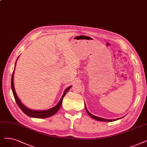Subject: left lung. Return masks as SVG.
Segmentation results:
<instances>
[{
    "label": "left lung",
    "mask_w": 147,
    "mask_h": 147,
    "mask_svg": "<svg viewBox=\"0 0 147 147\" xmlns=\"http://www.w3.org/2000/svg\"><path fill=\"white\" fill-rule=\"evenodd\" d=\"M84 105H85V108H86V110L87 111V113H88V115H89L91 118H92L93 119H95V120H97V121H104V122H112V121H116L118 119H119L120 118H118V119H104V118H100V117H98V116H94L92 114H91L89 111L87 110V109L86 106V104H84Z\"/></svg>",
    "instance_id": "left-lung-1"
}]
</instances>
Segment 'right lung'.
<instances>
[{
    "label": "right lung",
    "mask_w": 147,
    "mask_h": 147,
    "mask_svg": "<svg viewBox=\"0 0 147 147\" xmlns=\"http://www.w3.org/2000/svg\"><path fill=\"white\" fill-rule=\"evenodd\" d=\"M19 58V57H18ZM17 58V59H18ZM16 60V61H17ZM16 64V62L15 63V64ZM16 67V65H15ZM14 67V69H15ZM14 70L13 72V75H12V78H11V88H12V91L13 93V95L14 97L15 98L16 102L17 103V104L18 105V106L20 107V109L23 111V112L25 114H26V115L30 116V117H32V118H48V117H50L52 115H55L57 111H58V110L60 109L62 102H63V98L65 96V95L66 94L67 92L70 89V88L71 87V86L68 87L67 89L64 91L63 95L62 96V97L61 98L60 100L57 104V105H55V107H54L53 108H51L50 109L46 110H31L29 109L28 108H27L26 107H25L24 105L22 104V102L20 101V100L19 99V98H18L17 95V93L16 92L15 90V88H14Z\"/></svg>",
    "instance_id": "right-lung-1"
}]
</instances>
